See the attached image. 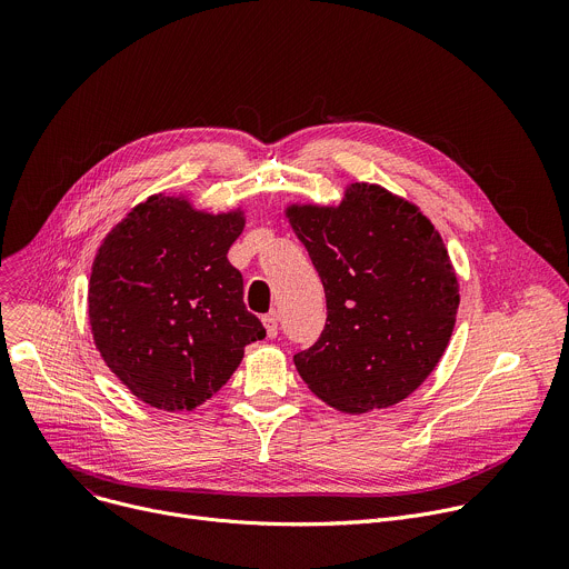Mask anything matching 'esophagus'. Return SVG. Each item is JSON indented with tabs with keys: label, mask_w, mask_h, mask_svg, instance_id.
I'll use <instances>...</instances> for the list:
<instances>
[{
	"label": "esophagus",
	"mask_w": 569,
	"mask_h": 569,
	"mask_svg": "<svg viewBox=\"0 0 569 569\" xmlns=\"http://www.w3.org/2000/svg\"><path fill=\"white\" fill-rule=\"evenodd\" d=\"M262 323H264V330H267L269 339L278 337V317H276V313H269V317L262 319Z\"/></svg>",
	"instance_id": "esophagus-1"
}]
</instances>
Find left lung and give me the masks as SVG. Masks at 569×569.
Returning <instances> with one entry per match:
<instances>
[{
  "mask_svg": "<svg viewBox=\"0 0 569 569\" xmlns=\"http://www.w3.org/2000/svg\"><path fill=\"white\" fill-rule=\"evenodd\" d=\"M319 271L328 319L293 355L302 382L343 413L402 402L443 357L459 280L431 221L380 184L352 182L337 208L289 206Z\"/></svg>",
  "mask_w": 569,
  "mask_h": 569,
  "instance_id": "obj_1",
  "label": "left lung"
}]
</instances>
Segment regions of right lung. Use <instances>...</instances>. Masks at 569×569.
I'll return each mask as SVG.
<instances>
[{
	"label": "right lung",
	"mask_w": 569,
	"mask_h": 569,
	"mask_svg": "<svg viewBox=\"0 0 569 569\" xmlns=\"http://www.w3.org/2000/svg\"><path fill=\"white\" fill-rule=\"evenodd\" d=\"M243 212L208 214L184 197H149L101 241L88 287L94 346L142 402L194 409L234 372L243 348L264 339L243 305L228 250Z\"/></svg>",
	"instance_id": "obj_1"
}]
</instances>
